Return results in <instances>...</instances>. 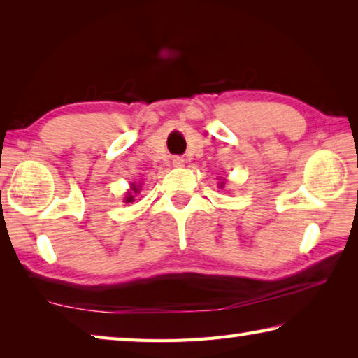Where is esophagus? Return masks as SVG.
Listing matches in <instances>:
<instances>
[{"label": "esophagus", "instance_id": "34e87169", "mask_svg": "<svg viewBox=\"0 0 358 358\" xmlns=\"http://www.w3.org/2000/svg\"><path fill=\"white\" fill-rule=\"evenodd\" d=\"M172 162H173V166H177V167H181L185 164V159L181 156H173V159H172Z\"/></svg>", "mask_w": 358, "mask_h": 358}]
</instances>
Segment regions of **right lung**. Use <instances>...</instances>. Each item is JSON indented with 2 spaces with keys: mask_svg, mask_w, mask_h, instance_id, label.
<instances>
[{
  "mask_svg": "<svg viewBox=\"0 0 358 358\" xmlns=\"http://www.w3.org/2000/svg\"><path fill=\"white\" fill-rule=\"evenodd\" d=\"M132 191H134V192H138L141 189H137V186L134 185V186H132ZM124 201H126V202H132V201H134V196H132V192H128V196H126Z\"/></svg>",
  "mask_w": 358,
  "mask_h": 358,
  "instance_id": "obj_1",
  "label": "right lung"
}]
</instances>
